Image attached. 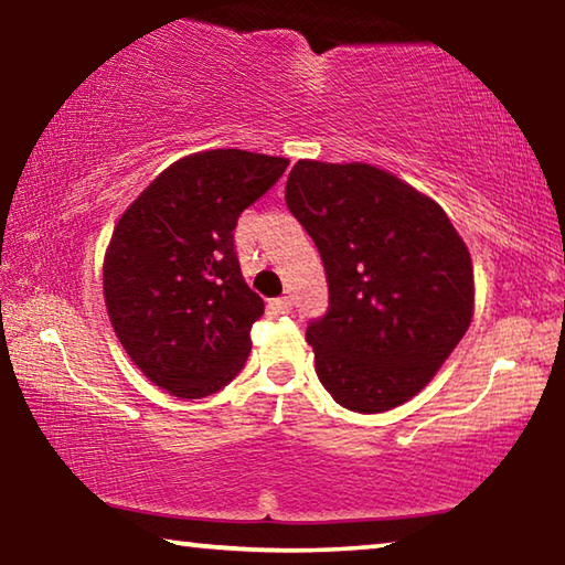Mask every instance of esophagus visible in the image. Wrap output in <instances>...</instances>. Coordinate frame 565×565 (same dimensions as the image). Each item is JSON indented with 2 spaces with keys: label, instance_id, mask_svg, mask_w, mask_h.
Here are the masks:
<instances>
[{
  "label": "esophagus",
  "instance_id": "1",
  "mask_svg": "<svg viewBox=\"0 0 565 565\" xmlns=\"http://www.w3.org/2000/svg\"><path fill=\"white\" fill-rule=\"evenodd\" d=\"M269 309H271L274 313H291L294 303H291L289 296H281V299H274V301L269 303Z\"/></svg>",
  "mask_w": 565,
  "mask_h": 565
}]
</instances>
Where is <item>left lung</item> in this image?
Instances as JSON below:
<instances>
[{
    "mask_svg": "<svg viewBox=\"0 0 565 565\" xmlns=\"http://www.w3.org/2000/svg\"><path fill=\"white\" fill-rule=\"evenodd\" d=\"M286 206L317 244L329 309L306 341L337 404L381 414L416 396L473 317V266L444 209L371 164L296 161Z\"/></svg>",
    "mask_w": 565,
    "mask_h": 565,
    "instance_id": "left-lung-1",
    "label": "left lung"
}]
</instances>
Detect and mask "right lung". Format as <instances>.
<instances>
[{"label":"right lung","instance_id":"add662e5","mask_svg":"<svg viewBox=\"0 0 565 565\" xmlns=\"http://www.w3.org/2000/svg\"><path fill=\"white\" fill-rule=\"evenodd\" d=\"M289 159L214 149L141 191L111 234L104 299L129 359L179 398H204L244 369L264 313L238 266L234 228Z\"/></svg>","mask_w":565,"mask_h":565}]
</instances>
